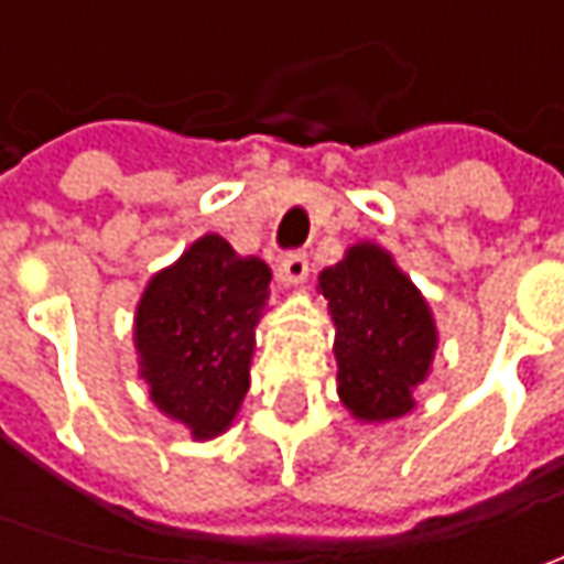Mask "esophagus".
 I'll return each instance as SVG.
<instances>
[{"label": "esophagus", "instance_id": "34e87169", "mask_svg": "<svg viewBox=\"0 0 564 564\" xmlns=\"http://www.w3.org/2000/svg\"><path fill=\"white\" fill-rule=\"evenodd\" d=\"M307 272H311V263H307L304 253H289V257L279 263V275H282L285 285H301V282L307 279Z\"/></svg>", "mask_w": 564, "mask_h": 564}]
</instances>
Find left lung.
Wrapping results in <instances>:
<instances>
[{
  "label": "left lung",
  "mask_w": 564,
  "mask_h": 564,
  "mask_svg": "<svg viewBox=\"0 0 564 564\" xmlns=\"http://www.w3.org/2000/svg\"><path fill=\"white\" fill-rule=\"evenodd\" d=\"M336 326L338 399L360 423L399 421L433 373L440 329L430 301L377 241H358L316 275Z\"/></svg>",
  "instance_id": "1"
}]
</instances>
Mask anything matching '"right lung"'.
Wrapping results in <instances>:
<instances>
[{
    "instance_id": "1",
    "label": "right lung",
    "mask_w": 564,
    "mask_h": 564,
    "mask_svg": "<svg viewBox=\"0 0 564 564\" xmlns=\"http://www.w3.org/2000/svg\"><path fill=\"white\" fill-rule=\"evenodd\" d=\"M272 272L206 231L153 272L134 311L138 377L194 443L223 436L250 389L257 326L270 311Z\"/></svg>"
}]
</instances>
